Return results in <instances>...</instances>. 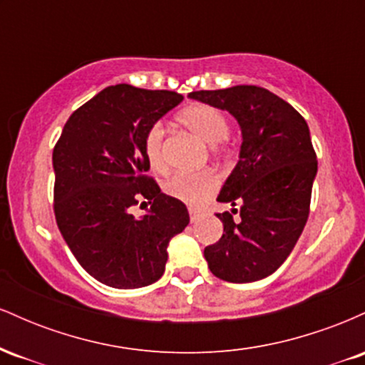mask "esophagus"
I'll use <instances>...</instances> for the list:
<instances>
[{"label":"esophagus","mask_w":365,"mask_h":365,"mask_svg":"<svg viewBox=\"0 0 365 365\" xmlns=\"http://www.w3.org/2000/svg\"><path fill=\"white\" fill-rule=\"evenodd\" d=\"M188 212H190V221H192V223H194V221L199 220V216H200V211H199V209L190 207V209H188Z\"/></svg>","instance_id":"esophagus-1"}]
</instances>
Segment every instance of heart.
<instances>
[{"label": "heart", "mask_w": 365, "mask_h": 365, "mask_svg": "<svg viewBox=\"0 0 365 365\" xmlns=\"http://www.w3.org/2000/svg\"><path fill=\"white\" fill-rule=\"evenodd\" d=\"M178 120L188 132L194 133L197 139L207 145L221 144L230 133L228 118L225 116V113L217 108L207 106V104H195V106L187 108L178 116ZM144 153L149 166L154 171L166 170L165 125L161 121L150 125L145 132ZM217 187H220V178L211 170L192 171V173L180 171L165 183L166 194L194 207L202 206L217 190Z\"/></svg>", "instance_id": "heart-1"}]
</instances>
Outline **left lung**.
<instances>
[{
  "mask_svg": "<svg viewBox=\"0 0 365 365\" xmlns=\"http://www.w3.org/2000/svg\"><path fill=\"white\" fill-rule=\"evenodd\" d=\"M188 98L228 111L242 132L238 163L217 195V202L240 204V221L228 211L216 215L223 237L204 249V257L220 279L257 282L287 261L307 223L317 175L307 121L257 86L197 91Z\"/></svg>",
  "mask_w": 365,
  "mask_h": 365,
  "instance_id": "8db88e82",
  "label": "left lung"
}]
</instances>
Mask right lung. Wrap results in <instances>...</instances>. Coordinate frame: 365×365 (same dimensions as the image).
Listing matches in <instances>:
<instances>
[{"label":"right lung","mask_w":365,"mask_h":365,"mask_svg":"<svg viewBox=\"0 0 365 365\" xmlns=\"http://www.w3.org/2000/svg\"><path fill=\"white\" fill-rule=\"evenodd\" d=\"M182 101L171 91L106 87L73 111L54 145L58 228L78 264L108 287L158 282L170 240L190 221L185 204L145 175V132ZM140 200L151 207L135 218L131 207Z\"/></svg>","instance_id":"1"}]
</instances>
